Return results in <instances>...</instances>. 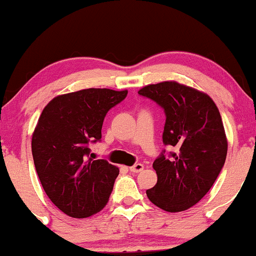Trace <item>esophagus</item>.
Instances as JSON below:
<instances>
[{
    "label": "esophagus",
    "instance_id": "obj_1",
    "mask_svg": "<svg viewBox=\"0 0 256 256\" xmlns=\"http://www.w3.org/2000/svg\"><path fill=\"white\" fill-rule=\"evenodd\" d=\"M143 168H144V166H143L142 164H134V166L130 167V171L132 173H138V172L143 171Z\"/></svg>",
    "mask_w": 256,
    "mask_h": 256
}]
</instances>
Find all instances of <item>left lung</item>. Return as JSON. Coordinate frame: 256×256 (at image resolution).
Here are the masks:
<instances>
[{"mask_svg": "<svg viewBox=\"0 0 256 256\" xmlns=\"http://www.w3.org/2000/svg\"><path fill=\"white\" fill-rule=\"evenodd\" d=\"M138 94L165 112L162 142L174 148L155 158L158 183L146 196L166 212H182L210 192L225 164L228 140L219 110L207 94L177 82L146 85Z\"/></svg>", "mask_w": 256, "mask_h": 256, "instance_id": "left-lung-1", "label": "left lung"}]
</instances>
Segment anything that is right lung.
I'll list each match as a JSON object with an SVG mask.
<instances>
[{"label":"right lung","mask_w":256,"mask_h":256,"mask_svg":"<svg viewBox=\"0 0 256 256\" xmlns=\"http://www.w3.org/2000/svg\"><path fill=\"white\" fill-rule=\"evenodd\" d=\"M128 90L84 89L56 96L44 107L32 134L34 167L48 198L72 218H86L107 204L119 168L94 160L90 143L101 140L102 124Z\"/></svg>","instance_id":"add662e5"}]
</instances>
